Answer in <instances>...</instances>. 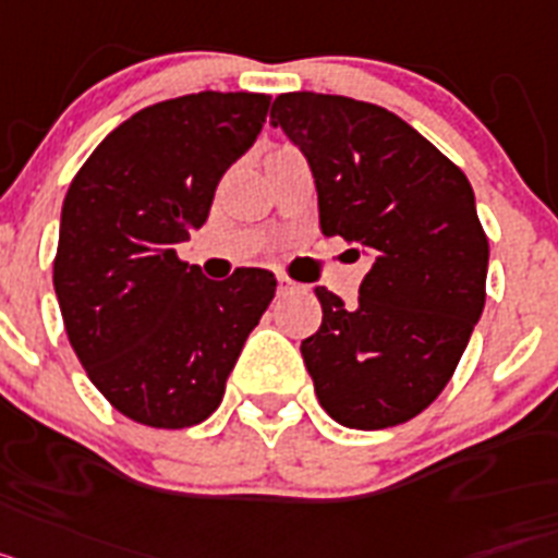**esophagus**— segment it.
<instances>
[{"label":"esophagus","instance_id":"1","mask_svg":"<svg viewBox=\"0 0 558 558\" xmlns=\"http://www.w3.org/2000/svg\"><path fill=\"white\" fill-rule=\"evenodd\" d=\"M294 289H300V286L294 283L292 278H286V275H278V292L280 294H289V292H294Z\"/></svg>","mask_w":558,"mask_h":558}]
</instances>
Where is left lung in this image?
<instances>
[{"mask_svg": "<svg viewBox=\"0 0 558 558\" xmlns=\"http://www.w3.org/2000/svg\"><path fill=\"white\" fill-rule=\"evenodd\" d=\"M269 118L308 159L319 230L373 258L356 306L314 289L323 326L300 342L314 393L351 429L404 424L452 379L486 306L488 239L472 185L381 106L286 92Z\"/></svg>", "mask_w": 558, "mask_h": 558, "instance_id": "1", "label": "left lung"}]
</instances>
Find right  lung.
<instances>
[{
    "mask_svg": "<svg viewBox=\"0 0 558 558\" xmlns=\"http://www.w3.org/2000/svg\"><path fill=\"white\" fill-rule=\"evenodd\" d=\"M269 95L198 92L145 106L75 173L52 286L86 376L125 418L185 429L221 404L241 348L275 298L272 272L210 280L177 244L260 134Z\"/></svg>",
    "mask_w": 558,
    "mask_h": 558,
    "instance_id": "obj_1",
    "label": "right lung"
}]
</instances>
